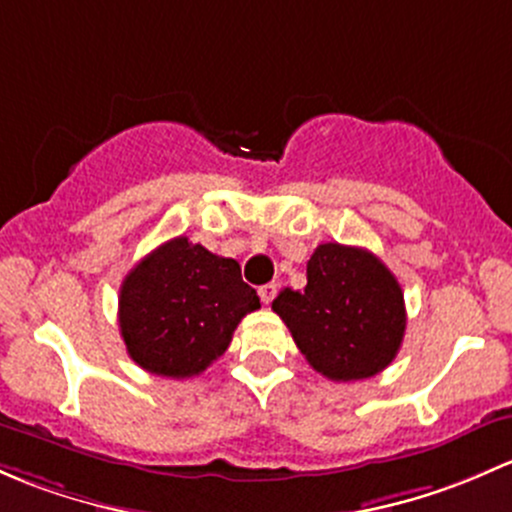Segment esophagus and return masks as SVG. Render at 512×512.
Wrapping results in <instances>:
<instances>
[{
  "instance_id": "34e87169",
  "label": "esophagus",
  "mask_w": 512,
  "mask_h": 512,
  "mask_svg": "<svg viewBox=\"0 0 512 512\" xmlns=\"http://www.w3.org/2000/svg\"><path fill=\"white\" fill-rule=\"evenodd\" d=\"M276 293H278L276 283H266V286L258 288V295H261V300H263V303H266V305L271 303L273 298H276Z\"/></svg>"
}]
</instances>
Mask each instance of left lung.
<instances>
[{"label":"left lung","instance_id":"1","mask_svg":"<svg viewBox=\"0 0 512 512\" xmlns=\"http://www.w3.org/2000/svg\"><path fill=\"white\" fill-rule=\"evenodd\" d=\"M271 308L310 367L333 382L382 372L397 357L407 328L399 281L357 246L320 244L308 261L303 293L283 288Z\"/></svg>","mask_w":512,"mask_h":512}]
</instances>
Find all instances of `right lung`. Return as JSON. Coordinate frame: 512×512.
<instances>
[{
  "mask_svg": "<svg viewBox=\"0 0 512 512\" xmlns=\"http://www.w3.org/2000/svg\"><path fill=\"white\" fill-rule=\"evenodd\" d=\"M261 308L234 258L165 241L125 276L118 323L128 355L160 377H194L219 360L244 315Z\"/></svg>",
  "mask_w": 512,
  "mask_h": 512,
  "instance_id": "1",
  "label": "right lung"
}]
</instances>
